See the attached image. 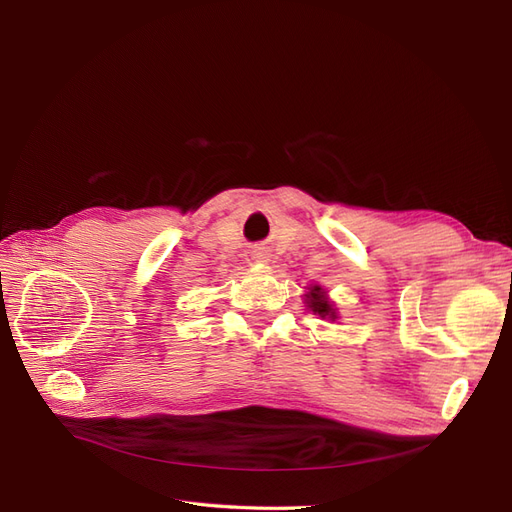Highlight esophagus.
Listing matches in <instances>:
<instances>
[{"label": "esophagus", "instance_id": "34e87169", "mask_svg": "<svg viewBox=\"0 0 512 512\" xmlns=\"http://www.w3.org/2000/svg\"><path fill=\"white\" fill-rule=\"evenodd\" d=\"M252 258H254L256 262H267V260H269V254H267L265 247H258V250L252 252Z\"/></svg>", "mask_w": 512, "mask_h": 512}]
</instances>
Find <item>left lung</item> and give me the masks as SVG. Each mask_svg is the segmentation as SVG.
I'll return each instance as SVG.
<instances>
[{
	"label": "left lung",
	"instance_id": "1",
	"mask_svg": "<svg viewBox=\"0 0 512 512\" xmlns=\"http://www.w3.org/2000/svg\"><path fill=\"white\" fill-rule=\"evenodd\" d=\"M307 299H309V307H312L318 316L335 318V309L327 299H324V292L320 290V286H314V290L307 294Z\"/></svg>",
	"mask_w": 512,
	"mask_h": 512
}]
</instances>
